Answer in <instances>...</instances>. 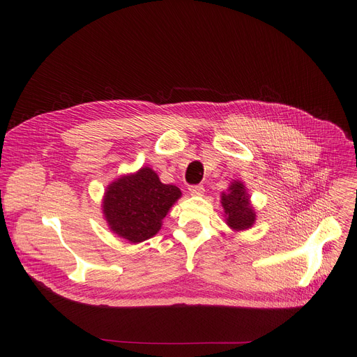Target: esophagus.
Instances as JSON below:
<instances>
[{
	"instance_id": "esophagus-1",
	"label": "esophagus",
	"mask_w": 357,
	"mask_h": 357,
	"mask_svg": "<svg viewBox=\"0 0 357 357\" xmlns=\"http://www.w3.org/2000/svg\"><path fill=\"white\" fill-rule=\"evenodd\" d=\"M204 191H205V190H204L202 185H192V186H190V194H191V195L198 197V195H202Z\"/></svg>"
}]
</instances>
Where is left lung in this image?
<instances>
[{"label":"left lung","mask_w":357,"mask_h":357,"mask_svg":"<svg viewBox=\"0 0 357 357\" xmlns=\"http://www.w3.org/2000/svg\"><path fill=\"white\" fill-rule=\"evenodd\" d=\"M221 205L227 226L234 231L248 230L255 224L256 213L243 182L234 181L230 183L227 192L221 194Z\"/></svg>","instance_id":"1"}]
</instances>
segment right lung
<instances>
[{"label":"right lung","instance_id":"right-lung-1","mask_svg":"<svg viewBox=\"0 0 357 357\" xmlns=\"http://www.w3.org/2000/svg\"><path fill=\"white\" fill-rule=\"evenodd\" d=\"M181 195L178 186L162 183L153 169L144 166L107 186L102 214L112 233L140 243L160 230L162 220Z\"/></svg>","mask_w":357,"mask_h":357}]
</instances>
